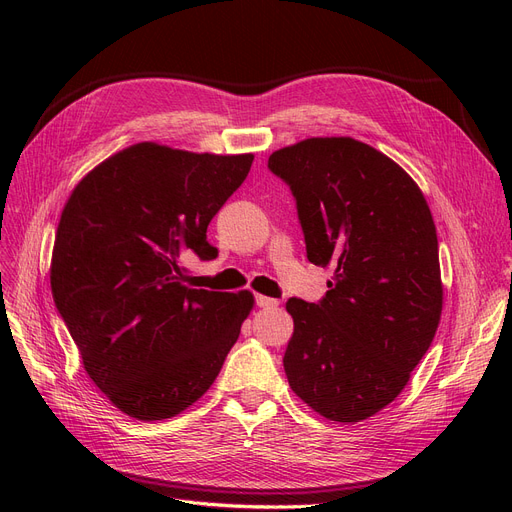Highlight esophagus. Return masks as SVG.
<instances>
[{
    "label": "esophagus",
    "mask_w": 512,
    "mask_h": 512,
    "mask_svg": "<svg viewBox=\"0 0 512 512\" xmlns=\"http://www.w3.org/2000/svg\"><path fill=\"white\" fill-rule=\"evenodd\" d=\"M255 305L261 309H274V307H278V299H270V297H263V294H257Z\"/></svg>",
    "instance_id": "esophagus-1"
}]
</instances>
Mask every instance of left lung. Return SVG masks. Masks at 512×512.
<instances>
[{
	"mask_svg": "<svg viewBox=\"0 0 512 512\" xmlns=\"http://www.w3.org/2000/svg\"><path fill=\"white\" fill-rule=\"evenodd\" d=\"M267 168L297 201L307 259L334 270L324 299L286 303L288 384L326 419H367L407 386L440 324L432 211L405 170L355 139H307Z\"/></svg>",
	"mask_w": 512,
	"mask_h": 512,
	"instance_id": "left-lung-1",
	"label": "left lung"
}]
</instances>
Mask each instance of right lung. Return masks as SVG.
Listing matches in <instances>:
<instances>
[{
    "instance_id": "1",
    "label": "right lung",
    "mask_w": 512,
    "mask_h": 512,
    "mask_svg": "<svg viewBox=\"0 0 512 512\" xmlns=\"http://www.w3.org/2000/svg\"><path fill=\"white\" fill-rule=\"evenodd\" d=\"M253 155L132 145L72 191L51 257V292L85 371L141 421L199 400L238 340L251 292L188 286L184 259L218 257L207 226Z\"/></svg>"
}]
</instances>
